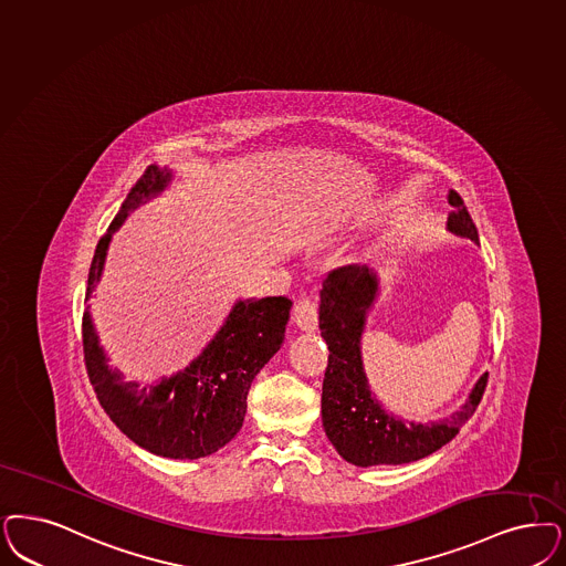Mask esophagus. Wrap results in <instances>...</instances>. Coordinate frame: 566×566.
Returning <instances> with one entry per match:
<instances>
[{
    "label": "esophagus",
    "instance_id": "1",
    "mask_svg": "<svg viewBox=\"0 0 566 566\" xmlns=\"http://www.w3.org/2000/svg\"><path fill=\"white\" fill-rule=\"evenodd\" d=\"M317 322H319V310H317L315 301L312 296H301L294 303V324L301 331L313 332L317 328Z\"/></svg>",
    "mask_w": 566,
    "mask_h": 566
}]
</instances>
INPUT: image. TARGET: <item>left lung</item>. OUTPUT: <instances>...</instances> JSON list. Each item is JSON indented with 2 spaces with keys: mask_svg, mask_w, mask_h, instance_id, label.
I'll return each instance as SVG.
<instances>
[{
  "mask_svg": "<svg viewBox=\"0 0 566 566\" xmlns=\"http://www.w3.org/2000/svg\"><path fill=\"white\" fill-rule=\"evenodd\" d=\"M449 205L453 207L449 232L479 242L462 196L451 190ZM376 293V273L355 263L328 272L319 293V331L331 352L322 387V422L332 446L355 467L408 464L443 448L479 408L489 378L485 371L467 403L441 422L413 424L389 416L371 395L359 353L366 312Z\"/></svg>",
  "mask_w": 566,
  "mask_h": 566,
  "instance_id": "obj_1",
  "label": "left lung"
}]
</instances>
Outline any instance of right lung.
Segmentation results:
<instances>
[{"label":"right lung","instance_id":"right-lung-1","mask_svg":"<svg viewBox=\"0 0 566 566\" xmlns=\"http://www.w3.org/2000/svg\"><path fill=\"white\" fill-rule=\"evenodd\" d=\"M171 179L167 169L150 165L120 205L108 232L99 238L87 293L102 275L111 235L132 209L158 195ZM293 301L268 296L238 301L228 322L190 368L153 389H137L106 366L90 313L83 317V359L99 406L123 434L139 448L174 460H196L223 448L242 429L247 395L259 370L284 343Z\"/></svg>","mask_w":566,"mask_h":566}]
</instances>
